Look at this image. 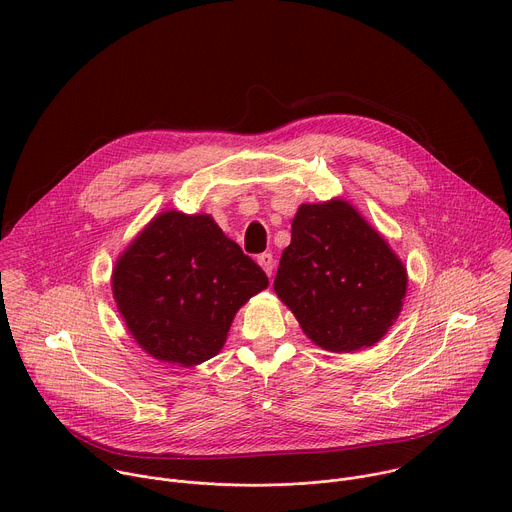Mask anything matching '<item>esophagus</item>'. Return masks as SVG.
Instances as JSON below:
<instances>
[{
	"instance_id": "1",
	"label": "esophagus",
	"mask_w": 512,
	"mask_h": 512,
	"mask_svg": "<svg viewBox=\"0 0 512 512\" xmlns=\"http://www.w3.org/2000/svg\"><path fill=\"white\" fill-rule=\"evenodd\" d=\"M257 263L263 267V271L271 277L273 275V267H275V259H273V255L271 253H261L259 257H257Z\"/></svg>"
}]
</instances>
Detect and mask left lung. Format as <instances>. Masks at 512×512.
Returning a JSON list of instances; mask_svg holds the SVG:
<instances>
[{
    "label": "left lung",
    "instance_id": "1",
    "mask_svg": "<svg viewBox=\"0 0 512 512\" xmlns=\"http://www.w3.org/2000/svg\"><path fill=\"white\" fill-rule=\"evenodd\" d=\"M273 287L318 346L352 352L379 342L399 316L407 273L348 202L332 200L300 206Z\"/></svg>",
    "mask_w": 512,
    "mask_h": 512
}]
</instances>
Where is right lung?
<instances>
[{
  "label": "right lung",
  "instance_id": "right-lung-1",
  "mask_svg": "<svg viewBox=\"0 0 512 512\" xmlns=\"http://www.w3.org/2000/svg\"><path fill=\"white\" fill-rule=\"evenodd\" d=\"M269 283L210 216H156L117 261L113 296L154 358L194 367L223 348L237 310Z\"/></svg>",
  "mask_w": 512,
  "mask_h": 512
}]
</instances>
